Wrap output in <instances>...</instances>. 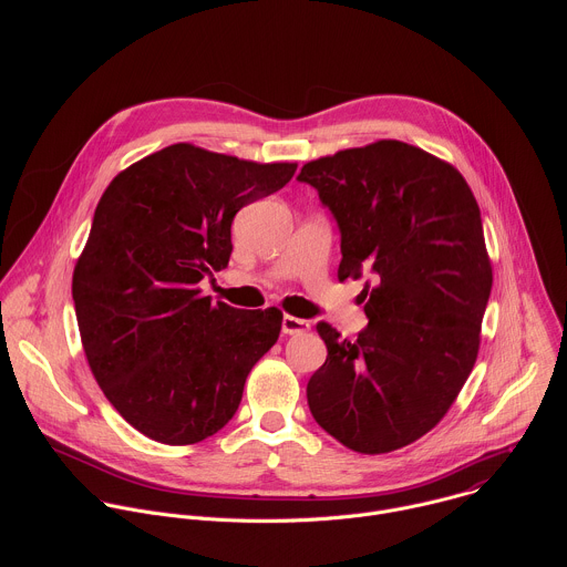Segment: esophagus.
<instances>
[{"instance_id":"1","label":"esophagus","mask_w":567,"mask_h":567,"mask_svg":"<svg viewBox=\"0 0 567 567\" xmlns=\"http://www.w3.org/2000/svg\"><path fill=\"white\" fill-rule=\"evenodd\" d=\"M309 328H311L309 320H302V318H296V316H289V313L282 316V332L285 334H302Z\"/></svg>"}]
</instances>
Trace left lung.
Masks as SVG:
<instances>
[{"label": "left lung", "mask_w": 567, "mask_h": 567, "mask_svg": "<svg viewBox=\"0 0 567 567\" xmlns=\"http://www.w3.org/2000/svg\"><path fill=\"white\" fill-rule=\"evenodd\" d=\"M341 228L339 280L361 291L357 341L318 322L328 359L307 383L313 420L357 453L409 446L449 413L480 350L492 293L477 202L446 161L394 138L302 166Z\"/></svg>", "instance_id": "8db88e82"}]
</instances>
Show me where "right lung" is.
Masks as SVG:
<instances>
[{"label": "right lung", "instance_id": "obj_1", "mask_svg": "<svg viewBox=\"0 0 567 567\" xmlns=\"http://www.w3.org/2000/svg\"><path fill=\"white\" fill-rule=\"evenodd\" d=\"M296 168L175 143L103 193L71 293L96 383L145 437L186 446L215 435L278 341L280 309L213 305L199 282L226 269L235 213Z\"/></svg>", "mask_w": 567, "mask_h": 567}]
</instances>
